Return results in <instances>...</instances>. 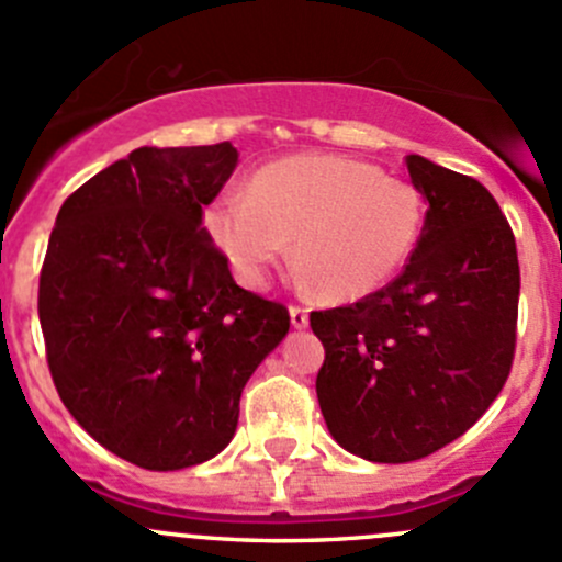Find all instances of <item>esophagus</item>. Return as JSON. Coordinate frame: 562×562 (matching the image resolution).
<instances>
[{
    "label": "esophagus",
    "mask_w": 562,
    "mask_h": 562,
    "mask_svg": "<svg viewBox=\"0 0 562 562\" xmlns=\"http://www.w3.org/2000/svg\"><path fill=\"white\" fill-rule=\"evenodd\" d=\"M291 323H293V326H296V328H307V323H310L307 310L299 307V304H291Z\"/></svg>",
    "instance_id": "34e87169"
}]
</instances>
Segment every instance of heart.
<instances>
[{"label":"heart","mask_w":562,"mask_h":562,"mask_svg":"<svg viewBox=\"0 0 562 562\" xmlns=\"http://www.w3.org/2000/svg\"><path fill=\"white\" fill-rule=\"evenodd\" d=\"M424 195L413 181L334 155H302L255 173L203 214L209 236L245 285L260 288L288 252L317 293L353 302L383 288L416 249Z\"/></svg>","instance_id":"obj_1"}]
</instances>
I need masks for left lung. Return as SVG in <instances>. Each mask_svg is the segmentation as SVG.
<instances>
[{
    "instance_id": "1",
    "label": "left lung",
    "mask_w": 562,
    "mask_h": 562,
    "mask_svg": "<svg viewBox=\"0 0 562 562\" xmlns=\"http://www.w3.org/2000/svg\"><path fill=\"white\" fill-rule=\"evenodd\" d=\"M427 198L422 239L386 288L310 315L326 359L315 391L331 438L370 462H413L468 432L517 348L514 231L473 176L407 155Z\"/></svg>"
}]
</instances>
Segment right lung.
I'll return each mask as SVG.
<instances>
[{
  "label": "right lung",
  "mask_w": 562,
  "mask_h": 562,
  "mask_svg": "<svg viewBox=\"0 0 562 562\" xmlns=\"http://www.w3.org/2000/svg\"><path fill=\"white\" fill-rule=\"evenodd\" d=\"M236 162L228 140L140 146L78 187L50 231L37 293L50 378L72 418L138 468L220 454L241 389L291 328L201 228Z\"/></svg>",
  "instance_id": "add662e5"
}]
</instances>
